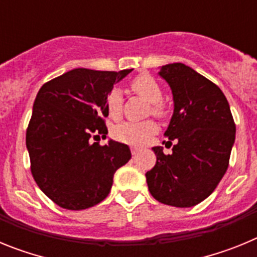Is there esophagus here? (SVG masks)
<instances>
[{
  "mask_svg": "<svg viewBox=\"0 0 257 257\" xmlns=\"http://www.w3.org/2000/svg\"><path fill=\"white\" fill-rule=\"evenodd\" d=\"M140 149L138 148V147H131V153H133V156H136V154L139 153Z\"/></svg>",
  "mask_w": 257,
  "mask_h": 257,
  "instance_id": "1",
  "label": "esophagus"
}]
</instances>
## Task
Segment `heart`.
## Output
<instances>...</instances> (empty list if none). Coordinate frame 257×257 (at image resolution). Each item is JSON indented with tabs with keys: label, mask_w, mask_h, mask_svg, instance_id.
I'll list each match as a JSON object with an SVG mask.
<instances>
[{
	"label": "heart",
	"mask_w": 257,
	"mask_h": 257,
	"mask_svg": "<svg viewBox=\"0 0 257 257\" xmlns=\"http://www.w3.org/2000/svg\"><path fill=\"white\" fill-rule=\"evenodd\" d=\"M133 91L145 100L152 103V114L156 117H165L166 108L162 103V88L160 83L149 74H140L135 77L130 83ZM122 94L118 88H113L106 96V110L112 118H118L122 113ZM158 131V126L154 121L148 119L143 122H122L113 128L112 135L115 140L126 144L142 145L148 143Z\"/></svg>",
	"instance_id": "b5f03b06"
}]
</instances>
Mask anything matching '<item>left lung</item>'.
I'll return each mask as SVG.
<instances>
[{
	"instance_id": "8db88e82",
	"label": "left lung",
	"mask_w": 257,
	"mask_h": 257,
	"mask_svg": "<svg viewBox=\"0 0 257 257\" xmlns=\"http://www.w3.org/2000/svg\"><path fill=\"white\" fill-rule=\"evenodd\" d=\"M160 76L174 95V114L165 136L175 145L171 154L154 147L157 162L145 174L147 183L161 203L192 207L207 198L225 175L235 123L225 95L194 69L174 63L163 65Z\"/></svg>"
}]
</instances>
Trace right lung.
Returning <instances> with one entry per match:
<instances>
[{
    "label": "right lung",
    "mask_w": 257,
    "mask_h": 257,
    "mask_svg": "<svg viewBox=\"0 0 257 257\" xmlns=\"http://www.w3.org/2000/svg\"><path fill=\"white\" fill-rule=\"evenodd\" d=\"M131 70L77 68L40 88L27 149L33 179L60 207L85 210L100 203L110 192L114 172L130 161L126 144L109 140L100 145L96 139L108 134L106 96Z\"/></svg>",
    "instance_id": "1"
}]
</instances>
